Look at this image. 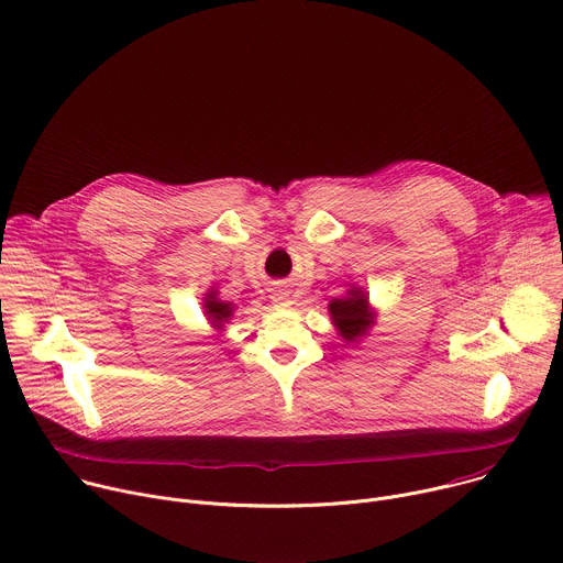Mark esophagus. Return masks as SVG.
<instances>
[{"label":"esophagus","instance_id":"obj_1","mask_svg":"<svg viewBox=\"0 0 563 563\" xmlns=\"http://www.w3.org/2000/svg\"><path fill=\"white\" fill-rule=\"evenodd\" d=\"M272 300L278 305V307H289L291 305V298H289V291L287 289H274L272 294Z\"/></svg>","mask_w":563,"mask_h":563}]
</instances>
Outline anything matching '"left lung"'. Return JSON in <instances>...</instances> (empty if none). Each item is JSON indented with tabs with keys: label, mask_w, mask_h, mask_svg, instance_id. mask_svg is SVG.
I'll use <instances>...</instances> for the list:
<instances>
[{
	"label": "left lung",
	"mask_w": 563,
	"mask_h": 563,
	"mask_svg": "<svg viewBox=\"0 0 563 563\" xmlns=\"http://www.w3.org/2000/svg\"><path fill=\"white\" fill-rule=\"evenodd\" d=\"M330 313H332L334 325L339 328V334L345 341H356L372 325V313L367 311V298L358 289H352L347 298H334L330 302Z\"/></svg>",
	"instance_id": "1"
}]
</instances>
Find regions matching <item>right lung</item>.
<instances>
[{"instance_id":"obj_1","label":"right lung","mask_w":563,"mask_h":563,"mask_svg":"<svg viewBox=\"0 0 563 563\" xmlns=\"http://www.w3.org/2000/svg\"><path fill=\"white\" fill-rule=\"evenodd\" d=\"M205 309H207V316H209V320H211V323H213L216 328H222L224 320L231 316V307H229V302L216 300V298H213V294H209V296H207Z\"/></svg>"}]
</instances>
